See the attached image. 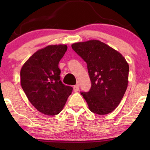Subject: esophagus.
<instances>
[{
  "mask_svg": "<svg viewBox=\"0 0 150 150\" xmlns=\"http://www.w3.org/2000/svg\"><path fill=\"white\" fill-rule=\"evenodd\" d=\"M79 90V84H76V85L74 86V91L75 92H77Z\"/></svg>",
  "mask_w": 150,
  "mask_h": 150,
  "instance_id": "esophagus-1",
  "label": "esophagus"
}]
</instances>
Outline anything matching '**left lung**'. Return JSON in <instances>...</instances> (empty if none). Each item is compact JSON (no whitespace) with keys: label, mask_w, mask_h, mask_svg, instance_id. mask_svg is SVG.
Masks as SVG:
<instances>
[{"label":"left lung","mask_w":150,"mask_h":150,"mask_svg":"<svg viewBox=\"0 0 150 150\" xmlns=\"http://www.w3.org/2000/svg\"><path fill=\"white\" fill-rule=\"evenodd\" d=\"M71 48L87 63L91 87L81 92L91 112L100 115L115 109L126 91L128 63L122 54L99 40L74 43Z\"/></svg>","instance_id":"8db88e82"}]
</instances>
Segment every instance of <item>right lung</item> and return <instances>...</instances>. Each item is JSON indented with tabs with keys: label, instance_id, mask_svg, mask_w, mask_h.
I'll use <instances>...</instances> for the list:
<instances>
[{
	"label": "right lung",
	"instance_id": "1",
	"mask_svg": "<svg viewBox=\"0 0 150 150\" xmlns=\"http://www.w3.org/2000/svg\"><path fill=\"white\" fill-rule=\"evenodd\" d=\"M66 45H50L35 52L22 66L20 83L26 97L39 111L56 115L62 110L73 88L61 81L59 63Z\"/></svg>",
	"mask_w": 150,
	"mask_h": 150
}]
</instances>
